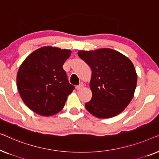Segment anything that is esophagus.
<instances>
[{"label":"esophagus","instance_id":"34e87169","mask_svg":"<svg viewBox=\"0 0 159 159\" xmlns=\"http://www.w3.org/2000/svg\"><path fill=\"white\" fill-rule=\"evenodd\" d=\"M83 85L82 84H79V85H78V86H76V89L77 90H80V89H81L82 88H83Z\"/></svg>","mask_w":159,"mask_h":159}]
</instances>
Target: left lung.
<instances>
[{"label": "left lung", "instance_id": "left-lung-1", "mask_svg": "<svg viewBox=\"0 0 159 159\" xmlns=\"http://www.w3.org/2000/svg\"><path fill=\"white\" fill-rule=\"evenodd\" d=\"M78 55L92 72V98L85 104L86 109L98 118L112 117L121 113L133 98L137 85L133 62L122 53L109 48L80 50Z\"/></svg>", "mask_w": 159, "mask_h": 159}]
</instances>
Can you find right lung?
<instances>
[{"label":"right lung","mask_w":159,"mask_h":159,"mask_svg":"<svg viewBox=\"0 0 159 159\" xmlns=\"http://www.w3.org/2000/svg\"><path fill=\"white\" fill-rule=\"evenodd\" d=\"M70 50L43 47L29 55L17 73V88L22 100L31 110L51 116L63 108L75 87L69 83L62 66Z\"/></svg>","instance_id":"1"}]
</instances>
